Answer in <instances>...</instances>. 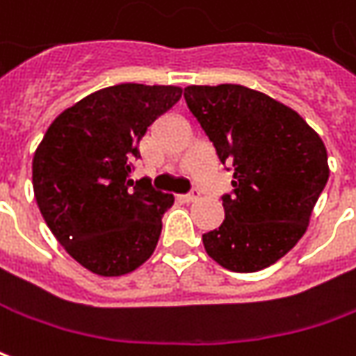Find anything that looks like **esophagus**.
<instances>
[{"label":"esophagus","mask_w":356,"mask_h":356,"mask_svg":"<svg viewBox=\"0 0 356 356\" xmlns=\"http://www.w3.org/2000/svg\"><path fill=\"white\" fill-rule=\"evenodd\" d=\"M198 196H200V191H198V188H193L191 193L183 195V200H185V202H195Z\"/></svg>","instance_id":"obj_1"}]
</instances>
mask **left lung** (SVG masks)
Wrapping results in <instances>:
<instances>
[{
    "mask_svg": "<svg viewBox=\"0 0 356 356\" xmlns=\"http://www.w3.org/2000/svg\"><path fill=\"white\" fill-rule=\"evenodd\" d=\"M186 108L233 170L225 220L202 235L231 272H258L299 243L330 170L322 138L297 111L241 84L186 86Z\"/></svg>",
    "mask_w": 356,
    "mask_h": 356,
    "instance_id": "obj_1",
    "label": "left lung"
}]
</instances>
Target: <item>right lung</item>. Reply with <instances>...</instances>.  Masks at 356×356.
Instances as JSON below:
<instances>
[{
  "instance_id": "right-lung-1",
  "label": "right lung",
  "mask_w": 356,
  "mask_h": 356,
  "mask_svg": "<svg viewBox=\"0 0 356 356\" xmlns=\"http://www.w3.org/2000/svg\"><path fill=\"white\" fill-rule=\"evenodd\" d=\"M181 92L135 83L102 88L65 109L42 138L32 160L36 202L86 270L113 277L152 256L173 196L129 175L140 138Z\"/></svg>"
}]
</instances>
